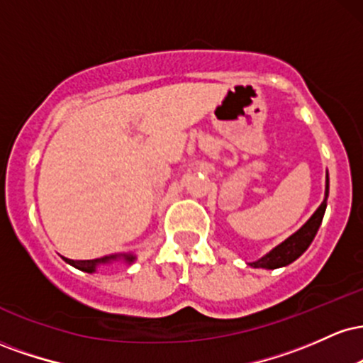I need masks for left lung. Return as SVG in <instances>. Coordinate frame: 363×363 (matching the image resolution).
<instances>
[{
    "mask_svg": "<svg viewBox=\"0 0 363 363\" xmlns=\"http://www.w3.org/2000/svg\"><path fill=\"white\" fill-rule=\"evenodd\" d=\"M328 194H329V177L326 174V193H324V201L320 203V206L314 211V215H312L294 235H290L289 239L283 240L281 244H278L277 247L272 249L266 256H262L261 259L249 262V264L254 266V268L277 269V268H281V266L290 264V262H294L297 257H301L302 254L307 251V247H309L312 240H314L315 234H318L320 222H323L324 211H326Z\"/></svg>",
    "mask_w": 363,
    "mask_h": 363,
    "instance_id": "8db88e82",
    "label": "left lung"
}]
</instances>
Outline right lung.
<instances>
[{
  "label": "right lung",
  "instance_id": "obj_1",
  "mask_svg": "<svg viewBox=\"0 0 363 363\" xmlns=\"http://www.w3.org/2000/svg\"><path fill=\"white\" fill-rule=\"evenodd\" d=\"M68 264L74 266L77 269H82V272L86 273H94L97 269L99 264H109L112 261H126V262H133L136 259L131 252H123V254H112V256H106L101 257V259H86V261H74V259H68V257H62Z\"/></svg>",
  "mask_w": 363,
  "mask_h": 363
}]
</instances>
